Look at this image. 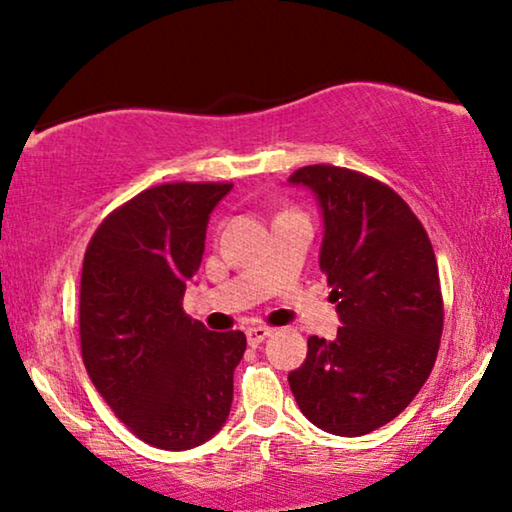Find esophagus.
<instances>
[{
  "mask_svg": "<svg viewBox=\"0 0 512 512\" xmlns=\"http://www.w3.org/2000/svg\"><path fill=\"white\" fill-rule=\"evenodd\" d=\"M271 327H264V325H257V327H250L248 332H245V337H248V344L250 346H260L264 339L271 337Z\"/></svg>",
  "mask_w": 512,
  "mask_h": 512,
  "instance_id": "34e87169",
  "label": "esophagus"
}]
</instances>
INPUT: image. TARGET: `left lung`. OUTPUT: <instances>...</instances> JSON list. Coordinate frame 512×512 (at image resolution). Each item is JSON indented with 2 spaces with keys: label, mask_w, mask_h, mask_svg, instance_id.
<instances>
[{
  "label": "left lung",
  "mask_w": 512,
  "mask_h": 512,
  "mask_svg": "<svg viewBox=\"0 0 512 512\" xmlns=\"http://www.w3.org/2000/svg\"><path fill=\"white\" fill-rule=\"evenodd\" d=\"M288 182L316 196L318 264L342 323L332 342L309 337L288 381L313 426L358 438L398 417L433 370L442 335L438 262L391 187L337 166L299 168Z\"/></svg>",
  "instance_id": "obj_1"
}]
</instances>
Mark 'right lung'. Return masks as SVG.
Instances as JSON below:
<instances>
[{"label": "right lung", "mask_w": 512, "mask_h": 512, "mask_svg": "<svg viewBox=\"0 0 512 512\" xmlns=\"http://www.w3.org/2000/svg\"><path fill=\"white\" fill-rule=\"evenodd\" d=\"M234 185H159L114 210L84 255L81 356L117 417L170 452L208 442L229 419L243 332L182 311L210 213Z\"/></svg>", "instance_id": "right-lung-1"}]
</instances>
